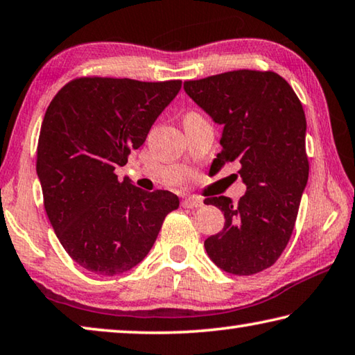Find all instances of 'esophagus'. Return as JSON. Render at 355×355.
<instances>
[{
	"label": "esophagus",
	"mask_w": 355,
	"mask_h": 355,
	"mask_svg": "<svg viewBox=\"0 0 355 355\" xmlns=\"http://www.w3.org/2000/svg\"><path fill=\"white\" fill-rule=\"evenodd\" d=\"M182 205L184 208H200L203 207V202L200 199H197V197H184Z\"/></svg>",
	"instance_id": "34e87169"
}]
</instances>
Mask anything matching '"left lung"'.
<instances>
[{"label": "left lung", "instance_id": "1", "mask_svg": "<svg viewBox=\"0 0 355 355\" xmlns=\"http://www.w3.org/2000/svg\"><path fill=\"white\" fill-rule=\"evenodd\" d=\"M183 87L216 123L224 125L213 166L220 169L238 161L248 186L238 203L225 196L205 199L225 218L224 228L205 239L207 254L225 272H261L290 241L309 180L302 103L271 70L225 71L184 81Z\"/></svg>", "mask_w": 355, "mask_h": 355}]
</instances>
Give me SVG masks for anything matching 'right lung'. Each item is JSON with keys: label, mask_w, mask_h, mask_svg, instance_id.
I'll use <instances>...</instances> for the list:
<instances>
[{"label": "right lung", "mask_w": 355, "mask_h": 355, "mask_svg": "<svg viewBox=\"0 0 355 355\" xmlns=\"http://www.w3.org/2000/svg\"><path fill=\"white\" fill-rule=\"evenodd\" d=\"M180 89V80L81 76L46 107L35 163L44 207L59 243L87 271H130L178 208L172 192L142 191L114 171L146 142Z\"/></svg>", "instance_id": "obj_1"}]
</instances>
